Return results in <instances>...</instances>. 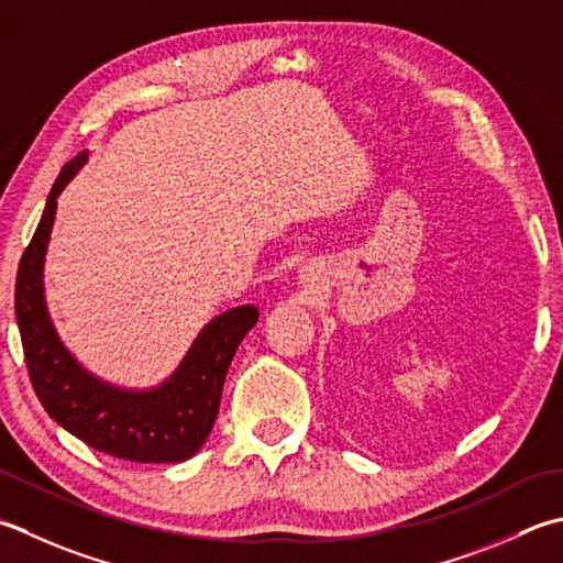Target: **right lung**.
<instances>
[{
	"instance_id": "1",
	"label": "right lung",
	"mask_w": 563,
	"mask_h": 563,
	"mask_svg": "<svg viewBox=\"0 0 563 563\" xmlns=\"http://www.w3.org/2000/svg\"><path fill=\"white\" fill-rule=\"evenodd\" d=\"M85 161L80 153L63 165L19 263L14 307L29 378L43 410L87 446L139 464H180L195 456L212 432L229 363L241 339L258 322V310L241 305L214 317L178 371L153 390L114 388L87 373L55 334L43 297V258L58 195Z\"/></svg>"
}]
</instances>
